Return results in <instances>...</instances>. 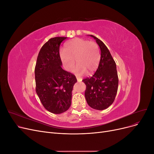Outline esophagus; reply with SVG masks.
I'll return each mask as SVG.
<instances>
[{
    "mask_svg": "<svg viewBox=\"0 0 154 154\" xmlns=\"http://www.w3.org/2000/svg\"><path fill=\"white\" fill-rule=\"evenodd\" d=\"M76 79H77V81H78V82H82V78H80V77L76 76Z\"/></svg>",
    "mask_w": 154,
    "mask_h": 154,
    "instance_id": "1",
    "label": "esophagus"
}]
</instances>
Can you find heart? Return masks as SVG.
<instances>
[{
    "label": "heart",
    "mask_w": 154,
    "mask_h": 154,
    "mask_svg": "<svg viewBox=\"0 0 154 154\" xmlns=\"http://www.w3.org/2000/svg\"><path fill=\"white\" fill-rule=\"evenodd\" d=\"M60 57L64 68L69 72L73 70L76 60L78 65L74 72L82 75L87 71L90 73L96 71L101 55L98 46L94 42L75 38L66 44L64 49L60 51Z\"/></svg>",
    "instance_id": "1"
}]
</instances>
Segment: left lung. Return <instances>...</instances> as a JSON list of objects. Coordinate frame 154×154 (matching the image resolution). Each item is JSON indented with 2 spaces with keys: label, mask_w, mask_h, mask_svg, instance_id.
Listing matches in <instances>:
<instances>
[{
  "label": "left lung",
  "mask_w": 154,
  "mask_h": 154,
  "mask_svg": "<svg viewBox=\"0 0 154 154\" xmlns=\"http://www.w3.org/2000/svg\"><path fill=\"white\" fill-rule=\"evenodd\" d=\"M101 50V58L97 71L90 78L83 79L86 85L85 99L91 108L102 110L112 104L118 92V76L116 64L109 50L97 37L91 35Z\"/></svg>",
  "instance_id": "left-lung-1"
}]
</instances>
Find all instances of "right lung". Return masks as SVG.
<instances>
[{
	"mask_svg": "<svg viewBox=\"0 0 154 154\" xmlns=\"http://www.w3.org/2000/svg\"><path fill=\"white\" fill-rule=\"evenodd\" d=\"M67 37L49 39L38 53L35 69L36 92L44 108L53 114L67 111L71 105L76 76L62 68L60 45Z\"/></svg>",
	"mask_w": 154,
	"mask_h": 154,
	"instance_id": "add662e5",
	"label": "right lung"
}]
</instances>
